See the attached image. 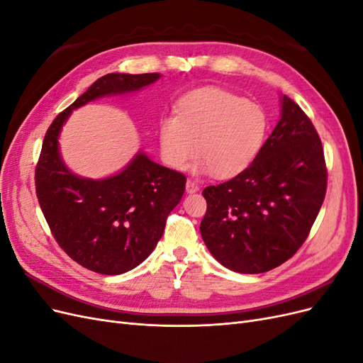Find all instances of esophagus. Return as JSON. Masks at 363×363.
<instances>
[{
	"label": "esophagus",
	"instance_id": "34e87169",
	"mask_svg": "<svg viewBox=\"0 0 363 363\" xmlns=\"http://www.w3.org/2000/svg\"><path fill=\"white\" fill-rule=\"evenodd\" d=\"M199 189H200V186L196 184L195 182L188 180V183H186V192H188V194H194V192H196Z\"/></svg>",
	"mask_w": 363,
	"mask_h": 363
}]
</instances>
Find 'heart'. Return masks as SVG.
<instances>
[{"label":"heart","instance_id":"1","mask_svg":"<svg viewBox=\"0 0 363 363\" xmlns=\"http://www.w3.org/2000/svg\"><path fill=\"white\" fill-rule=\"evenodd\" d=\"M268 131L263 107L221 87H203L182 96L174 116L157 123L163 163L183 171L199 152L196 171L232 179L256 160Z\"/></svg>","mask_w":363,"mask_h":363}]
</instances>
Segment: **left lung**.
<instances>
[{
  "mask_svg": "<svg viewBox=\"0 0 363 363\" xmlns=\"http://www.w3.org/2000/svg\"><path fill=\"white\" fill-rule=\"evenodd\" d=\"M279 124L232 180L203 191L200 225L212 256L235 272L260 274L291 259L309 236L327 189L321 139L301 107L281 96Z\"/></svg>",
  "mask_w": 363,
  "mask_h": 363,
  "instance_id": "8db88e82",
  "label": "left lung"
}]
</instances>
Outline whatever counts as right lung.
Segmentation results:
<instances>
[{
	"label": "right lung",
	"mask_w": 363,
	"mask_h": 363,
	"mask_svg": "<svg viewBox=\"0 0 363 363\" xmlns=\"http://www.w3.org/2000/svg\"><path fill=\"white\" fill-rule=\"evenodd\" d=\"M160 74L103 75L52 121L36 164V195L54 239L82 267L106 276L136 268L156 248L186 177L139 151L107 179L75 175L62 160L59 135L71 112L98 98L140 91Z\"/></svg>",
	"instance_id": "right-lung-1"
}]
</instances>
